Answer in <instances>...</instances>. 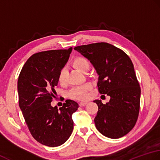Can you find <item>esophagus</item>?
I'll use <instances>...</instances> for the list:
<instances>
[{
    "instance_id": "34e87169",
    "label": "esophagus",
    "mask_w": 160,
    "mask_h": 160,
    "mask_svg": "<svg viewBox=\"0 0 160 160\" xmlns=\"http://www.w3.org/2000/svg\"><path fill=\"white\" fill-rule=\"evenodd\" d=\"M88 103V102H80L79 103V106H85Z\"/></svg>"
}]
</instances>
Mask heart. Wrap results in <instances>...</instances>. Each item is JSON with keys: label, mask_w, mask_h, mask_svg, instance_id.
<instances>
[{"label": "heart", "mask_w": 160, "mask_h": 160, "mask_svg": "<svg viewBox=\"0 0 160 160\" xmlns=\"http://www.w3.org/2000/svg\"><path fill=\"white\" fill-rule=\"evenodd\" d=\"M72 66L75 69L86 73L89 70L90 63L89 60L84 57H77L74 58ZM58 82L61 86H65L68 83V72L66 68H61L58 74ZM93 85L92 83L88 82L81 86L74 87L69 92L71 98L77 100H85L88 97V92L92 89Z\"/></svg>", "instance_id": "obj_1"}]
</instances>
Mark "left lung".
Instances as JSON below:
<instances>
[{
  "instance_id": "obj_1",
  "label": "left lung",
  "mask_w": 160,
  "mask_h": 160,
  "mask_svg": "<svg viewBox=\"0 0 160 160\" xmlns=\"http://www.w3.org/2000/svg\"><path fill=\"white\" fill-rule=\"evenodd\" d=\"M74 50L89 59L99 75L100 94L110 97L103 104L94 100L98 112L94 121L107 138H120L135 126L138 118L141 88L130 57L121 49L108 43L77 46Z\"/></svg>"
}]
</instances>
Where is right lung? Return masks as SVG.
<instances>
[{"label": "right lung", "mask_w": 160, "mask_h": 160, "mask_svg": "<svg viewBox=\"0 0 160 160\" xmlns=\"http://www.w3.org/2000/svg\"><path fill=\"white\" fill-rule=\"evenodd\" d=\"M72 48L34 54L25 62L18 79L19 107L32 137L41 144L55 147L66 142L73 130L72 115L79 108L67 99L62 107H52L58 74Z\"/></svg>", "instance_id": "1"}]
</instances>
